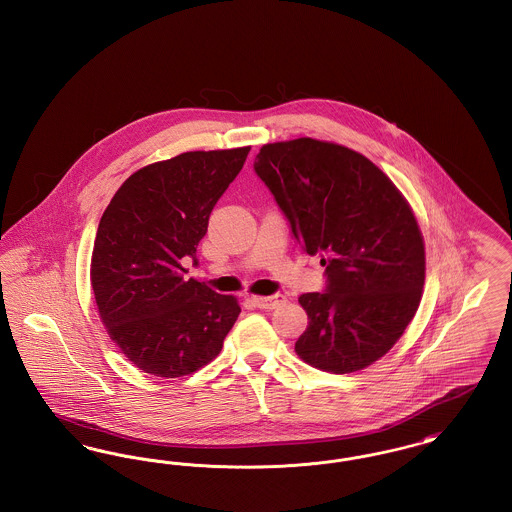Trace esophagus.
<instances>
[{"mask_svg":"<svg viewBox=\"0 0 512 512\" xmlns=\"http://www.w3.org/2000/svg\"><path fill=\"white\" fill-rule=\"evenodd\" d=\"M253 303H255L259 309H276V307H280V305L286 303V295L276 293V295H268V297H253Z\"/></svg>","mask_w":512,"mask_h":512,"instance_id":"34e87169","label":"esophagus"}]
</instances>
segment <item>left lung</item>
<instances>
[{
    "instance_id": "obj_1",
    "label": "left lung",
    "mask_w": 512,
    "mask_h": 512,
    "mask_svg": "<svg viewBox=\"0 0 512 512\" xmlns=\"http://www.w3.org/2000/svg\"><path fill=\"white\" fill-rule=\"evenodd\" d=\"M253 169L293 238L326 268L303 293L309 326L295 341L309 365L347 374L384 357L413 320L424 286V240L390 178L349 147L299 138L261 147Z\"/></svg>"
}]
</instances>
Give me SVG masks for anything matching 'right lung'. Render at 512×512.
I'll list each match as a JSON object with an SVG mask.
<instances>
[{
    "mask_svg": "<svg viewBox=\"0 0 512 512\" xmlns=\"http://www.w3.org/2000/svg\"><path fill=\"white\" fill-rule=\"evenodd\" d=\"M249 147L188 151L124 180L92 253V290L107 334L147 374L178 378L211 363L242 313L236 297L184 280L220 195Z\"/></svg>",
    "mask_w": 512,
    "mask_h": 512,
    "instance_id": "add662e5",
    "label": "right lung"
}]
</instances>
